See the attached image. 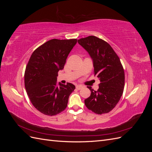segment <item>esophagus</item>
<instances>
[{
    "instance_id": "1",
    "label": "esophagus",
    "mask_w": 152,
    "mask_h": 152,
    "mask_svg": "<svg viewBox=\"0 0 152 152\" xmlns=\"http://www.w3.org/2000/svg\"><path fill=\"white\" fill-rule=\"evenodd\" d=\"M82 87H83V86H82V85H77V86H76V89H78V90H80V89H81Z\"/></svg>"
}]
</instances>
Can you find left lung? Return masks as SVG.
Returning a JSON list of instances; mask_svg holds the SVG:
<instances>
[{
  "mask_svg": "<svg viewBox=\"0 0 152 152\" xmlns=\"http://www.w3.org/2000/svg\"><path fill=\"white\" fill-rule=\"evenodd\" d=\"M93 61L94 76L100 80L99 89L87 87L91 96L84 100L86 107L99 115L107 113L115 107L123 94L125 74L120 58L106 41L95 36L78 40Z\"/></svg>",
  "mask_w": 152,
  "mask_h": 152,
  "instance_id": "left-lung-1",
  "label": "left lung"
}]
</instances>
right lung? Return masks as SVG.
Masks as SVG:
<instances>
[{"label": "right lung", "mask_w": 152, "mask_h": 152, "mask_svg": "<svg viewBox=\"0 0 152 152\" xmlns=\"http://www.w3.org/2000/svg\"><path fill=\"white\" fill-rule=\"evenodd\" d=\"M77 40L54 39L41 45L31 55L25 72V86L31 104L42 113L53 116L67 107L75 86L57 82L59 70Z\"/></svg>", "instance_id": "add662e5"}]
</instances>
